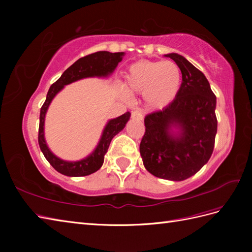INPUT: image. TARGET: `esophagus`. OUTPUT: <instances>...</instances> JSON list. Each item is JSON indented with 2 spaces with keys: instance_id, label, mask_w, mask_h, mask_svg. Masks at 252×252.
I'll list each match as a JSON object with an SVG mask.
<instances>
[{
  "instance_id": "34e87169",
  "label": "esophagus",
  "mask_w": 252,
  "mask_h": 252,
  "mask_svg": "<svg viewBox=\"0 0 252 252\" xmlns=\"http://www.w3.org/2000/svg\"><path fill=\"white\" fill-rule=\"evenodd\" d=\"M131 116H132L133 119H137V120H143V118H144L142 111L138 110V109L132 111V115Z\"/></svg>"
}]
</instances>
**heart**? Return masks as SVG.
I'll use <instances>...</instances> for the list:
<instances>
[{"label": "heart", "mask_w": 252, "mask_h": 252, "mask_svg": "<svg viewBox=\"0 0 252 252\" xmlns=\"http://www.w3.org/2000/svg\"><path fill=\"white\" fill-rule=\"evenodd\" d=\"M180 67L172 61H143L132 65L126 77L131 92L143 93L151 108H163L173 101L181 87Z\"/></svg>", "instance_id": "1"}]
</instances>
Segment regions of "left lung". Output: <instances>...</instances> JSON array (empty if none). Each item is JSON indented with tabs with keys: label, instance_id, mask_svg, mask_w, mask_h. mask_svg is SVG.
I'll list each match as a JSON object with an SVG mask.
<instances>
[{
	"label": "left lung",
	"instance_id": "obj_1",
	"mask_svg": "<svg viewBox=\"0 0 252 252\" xmlns=\"http://www.w3.org/2000/svg\"><path fill=\"white\" fill-rule=\"evenodd\" d=\"M165 56L180 67L182 84L172 103L145 117L140 153L149 173L183 181L211 157L218 130L217 97L205 74L185 57L175 53ZM172 127L179 132H173Z\"/></svg>",
	"mask_w": 252,
	"mask_h": 252
}]
</instances>
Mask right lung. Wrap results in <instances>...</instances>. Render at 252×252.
Returning <instances> with one entry per match:
<instances>
[{"label":"right lung","instance_id":"1","mask_svg":"<svg viewBox=\"0 0 252 252\" xmlns=\"http://www.w3.org/2000/svg\"><path fill=\"white\" fill-rule=\"evenodd\" d=\"M123 56H125V53L123 52L110 53L106 51L96 52L93 53V54L84 56L72 63L68 69H66L61 78L55 83L51 85L46 95V99L43 106L41 107L40 111L39 145L47 161L60 173L67 176H85L92 174L98 169H100L104 162L105 154L108 151L111 140L121 130H123V127L126 126V122L130 119L131 114L129 111H126L122 116L107 122L97 146H96L94 152L89 155L88 157H85L82 160H79V161H66V160L58 158L50 151L44 138L45 115L51 101L55 97V95L67 84H70L84 78L108 77L110 73L114 72L118 63L122 61Z\"/></svg>","mask_w":252,"mask_h":252}]
</instances>
